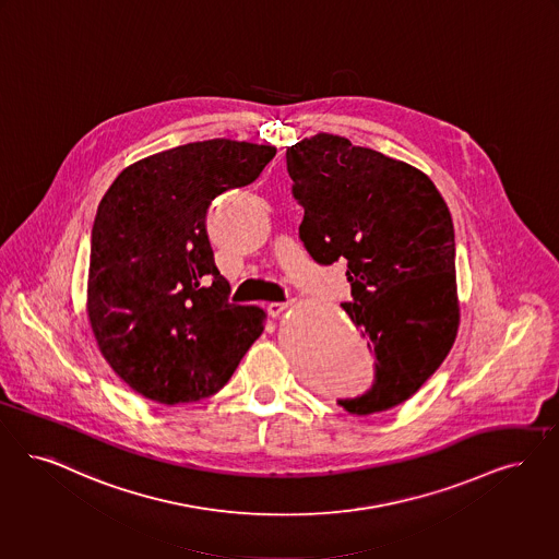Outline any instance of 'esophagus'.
<instances>
[{"label": "esophagus", "mask_w": 559, "mask_h": 559, "mask_svg": "<svg viewBox=\"0 0 559 559\" xmlns=\"http://www.w3.org/2000/svg\"><path fill=\"white\" fill-rule=\"evenodd\" d=\"M289 308V304L287 301H272L266 306V312L272 316V318H276V316H281V313L285 312Z\"/></svg>", "instance_id": "1"}]
</instances>
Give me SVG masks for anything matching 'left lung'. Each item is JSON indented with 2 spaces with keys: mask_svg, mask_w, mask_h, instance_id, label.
Here are the masks:
<instances>
[{
  "mask_svg": "<svg viewBox=\"0 0 559 559\" xmlns=\"http://www.w3.org/2000/svg\"><path fill=\"white\" fill-rule=\"evenodd\" d=\"M299 239L316 264H347L341 304L374 354L368 391L336 403L358 416L409 400L447 358L460 324L455 233L445 201L414 166L320 133L287 147Z\"/></svg>",
  "mask_w": 559,
  "mask_h": 559,
  "instance_id": "8db88e82",
  "label": "left lung"
}]
</instances>
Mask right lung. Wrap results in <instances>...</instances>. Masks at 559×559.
Listing matches in <instances>:
<instances>
[{
  "instance_id": "add662e5",
  "label": "right lung",
  "mask_w": 559,
  "mask_h": 559,
  "mask_svg": "<svg viewBox=\"0 0 559 559\" xmlns=\"http://www.w3.org/2000/svg\"><path fill=\"white\" fill-rule=\"evenodd\" d=\"M276 147L212 139L145 157L114 180L91 230L87 312L99 352L139 395L177 405L218 393L264 331L228 301L205 218Z\"/></svg>"
}]
</instances>
